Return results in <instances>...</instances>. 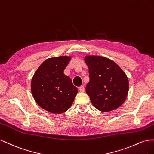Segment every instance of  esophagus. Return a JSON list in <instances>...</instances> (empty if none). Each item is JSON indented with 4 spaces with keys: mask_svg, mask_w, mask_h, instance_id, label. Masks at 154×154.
I'll return each instance as SVG.
<instances>
[{
    "mask_svg": "<svg viewBox=\"0 0 154 154\" xmlns=\"http://www.w3.org/2000/svg\"><path fill=\"white\" fill-rule=\"evenodd\" d=\"M79 91L81 92H84L85 91V87L83 86H81L79 87Z\"/></svg>",
    "mask_w": 154,
    "mask_h": 154,
    "instance_id": "34e87169",
    "label": "esophagus"
}]
</instances>
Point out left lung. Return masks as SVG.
<instances>
[{
    "label": "left lung",
    "mask_w": 154,
    "mask_h": 154,
    "mask_svg": "<svg viewBox=\"0 0 154 154\" xmlns=\"http://www.w3.org/2000/svg\"><path fill=\"white\" fill-rule=\"evenodd\" d=\"M90 81L86 86L91 102L99 110L106 112L119 107L128 92V77L113 60L100 56H86Z\"/></svg>",
    "instance_id": "left-lung-1"
}]
</instances>
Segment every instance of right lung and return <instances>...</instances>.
I'll list each match as a JSON object with an SVG mask.
<instances>
[{"instance_id": "add662e5", "label": "right lung", "mask_w": 154, "mask_h": 154, "mask_svg": "<svg viewBox=\"0 0 154 154\" xmlns=\"http://www.w3.org/2000/svg\"><path fill=\"white\" fill-rule=\"evenodd\" d=\"M70 57L62 56L46 60L37 69L31 83L36 103L53 113H63L72 106L77 94L69 77L63 73Z\"/></svg>"}]
</instances>
